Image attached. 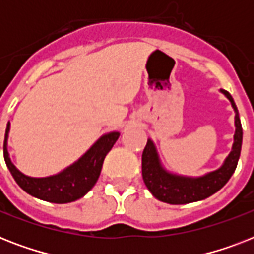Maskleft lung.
<instances>
[{
    "mask_svg": "<svg viewBox=\"0 0 254 254\" xmlns=\"http://www.w3.org/2000/svg\"><path fill=\"white\" fill-rule=\"evenodd\" d=\"M220 92L229 100L235 111L236 129L233 134L232 150L219 169L200 177H187L170 173L169 170L163 167L154 142L151 138L147 139L142 153V178L149 191L158 200L169 204H187L203 200L217 192L235 173L243 145V127L239 111L231 93L225 89H220Z\"/></svg>",
    "mask_w": 254,
    "mask_h": 254,
    "instance_id": "left-lung-1",
    "label": "left lung"
}]
</instances>
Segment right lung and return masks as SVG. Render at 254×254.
<instances>
[{"label": "right lung", "instance_id": "add662e5", "mask_svg": "<svg viewBox=\"0 0 254 254\" xmlns=\"http://www.w3.org/2000/svg\"><path fill=\"white\" fill-rule=\"evenodd\" d=\"M10 121L7 123L3 141V158L6 166L23 191L41 200L64 204L80 199L96 185L107 154L119 139V131L105 133L92 145L80 158L61 173L50 177L34 178L21 173L10 159L7 151Z\"/></svg>", "mask_w": 254, "mask_h": 254}]
</instances>
